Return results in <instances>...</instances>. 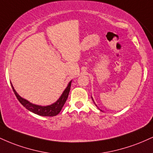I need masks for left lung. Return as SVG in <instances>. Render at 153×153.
<instances>
[{
  "instance_id": "8db88e82",
  "label": "left lung",
  "mask_w": 153,
  "mask_h": 153,
  "mask_svg": "<svg viewBox=\"0 0 153 153\" xmlns=\"http://www.w3.org/2000/svg\"><path fill=\"white\" fill-rule=\"evenodd\" d=\"M91 98H92V97H91ZM92 100H93V101H94V99H93V98H92ZM94 103H95V102H94ZM95 105H96V106H97V105H96V103H95Z\"/></svg>"
}]
</instances>
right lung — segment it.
<instances>
[{"instance_id":"right-lung-1","label":"right lung","mask_w":153,"mask_h":153,"mask_svg":"<svg viewBox=\"0 0 153 153\" xmlns=\"http://www.w3.org/2000/svg\"><path fill=\"white\" fill-rule=\"evenodd\" d=\"M71 82L72 80L68 83V86H67L65 89L62 94L61 95L60 97L59 98V99L57 100L56 102L46 106H39V105L34 104V103H31L29 102L27 100L23 99L22 97H21V96L17 94V92L15 91L14 88H13L12 84L11 87L13 92H14L16 96L17 99L19 100V102L22 103L23 106L25 107L26 109L30 111L33 112V113L42 116V117H54V116L58 114L59 112H60V111L62 110V108L63 106H64L65 103L66 102L67 99H68V95H69L70 90H71Z\"/></svg>"}]
</instances>
